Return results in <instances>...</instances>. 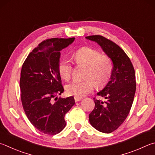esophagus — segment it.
Segmentation results:
<instances>
[{
	"instance_id": "obj_1",
	"label": "esophagus",
	"mask_w": 155,
	"mask_h": 155,
	"mask_svg": "<svg viewBox=\"0 0 155 155\" xmlns=\"http://www.w3.org/2000/svg\"><path fill=\"white\" fill-rule=\"evenodd\" d=\"M82 97H74V100L75 102H79L81 100H82Z\"/></svg>"
}]
</instances>
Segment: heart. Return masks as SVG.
I'll use <instances>...</instances> for the list:
<instances>
[{
  "label": "heart",
  "instance_id": "b5f03b06",
  "mask_svg": "<svg viewBox=\"0 0 155 155\" xmlns=\"http://www.w3.org/2000/svg\"><path fill=\"white\" fill-rule=\"evenodd\" d=\"M73 58L78 65L87 67L86 80L74 81L67 85L66 91L68 95L81 97L91 92L94 86L97 89H102L108 84L113 70L112 61L108 56L101 55L97 50L83 47L73 54ZM72 69V64L67 59H63L59 64L58 72L64 80H70Z\"/></svg>",
  "mask_w": 155,
  "mask_h": 155
}]
</instances>
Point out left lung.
I'll list each match as a JSON object with an SVG mask.
<instances>
[{
	"label": "left lung",
	"instance_id": "left-lung-1",
	"mask_svg": "<svg viewBox=\"0 0 155 155\" xmlns=\"http://www.w3.org/2000/svg\"><path fill=\"white\" fill-rule=\"evenodd\" d=\"M85 38L99 45L113 64L109 82L97 93L104 100L94 98L95 108L89 115L95 129L110 134L124 122L131 110L136 89L135 70L130 59L116 43L100 35Z\"/></svg>",
	"mask_w": 155,
	"mask_h": 155
}]
</instances>
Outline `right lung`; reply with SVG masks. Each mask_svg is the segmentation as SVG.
<instances>
[{"instance_id": "1", "label": "right lung", "mask_w": 155, "mask_h": 155, "mask_svg": "<svg viewBox=\"0 0 155 155\" xmlns=\"http://www.w3.org/2000/svg\"><path fill=\"white\" fill-rule=\"evenodd\" d=\"M74 39L55 38L42 42L22 66L19 81L22 105L30 123L43 134L55 135L62 131L66 125L64 116L75 104L72 96L56 97L64 90L58 72L60 51Z\"/></svg>"}]
</instances>
